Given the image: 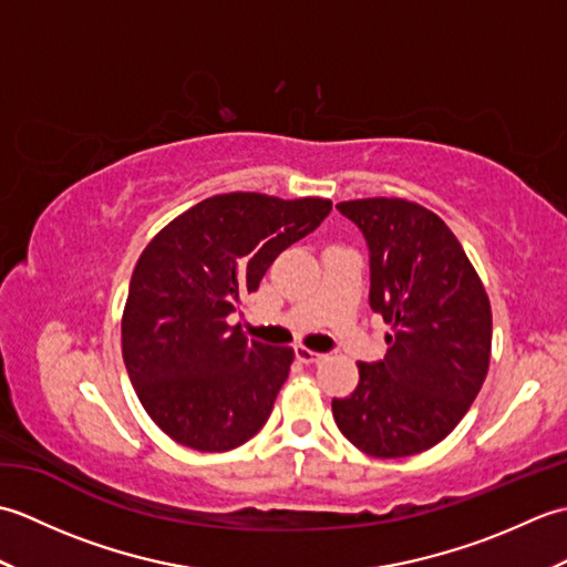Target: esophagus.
<instances>
[{"label": "esophagus", "mask_w": 567, "mask_h": 567, "mask_svg": "<svg viewBox=\"0 0 567 567\" xmlns=\"http://www.w3.org/2000/svg\"><path fill=\"white\" fill-rule=\"evenodd\" d=\"M295 355L302 360V363H319V360L323 358V353H317V351H309V348L305 346H297L295 348Z\"/></svg>", "instance_id": "obj_1"}]
</instances>
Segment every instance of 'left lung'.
<instances>
[{"label":"left lung","mask_w":567,"mask_h":567,"mask_svg":"<svg viewBox=\"0 0 567 567\" xmlns=\"http://www.w3.org/2000/svg\"><path fill=\"white\" fill-rule=\"evenodd\" d=\"M336 209L368 244L370 309L394 327L384 358L358 363V388L331 402L336 426L375 457L429 451L457 426L485 382L487 292L433 212L388 197L341 202Z\"/></svg>","instance_id":"1"}]
</instances>
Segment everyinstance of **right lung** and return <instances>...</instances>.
I'll return each mask as SVG.
<instances>
[{
  "label": "right lung",
  "mask_w": 567,
  "mask_h": 567,
  "mask_svg": "<svg viewBox=\"0 0 567 567\" xmlns=\"http://www.w3.org/2000/svg\"><path fill=\"white\" fill-rule=\"evenodd\" d=\"M329 212L331 202L319 197L216 195L179 214L141 252L122 351L143 409L173 441L231 451L268 421L295 351L248 341L226 319Z\"/></svg>",
  "instance_id": "1"
}]
</instances>
